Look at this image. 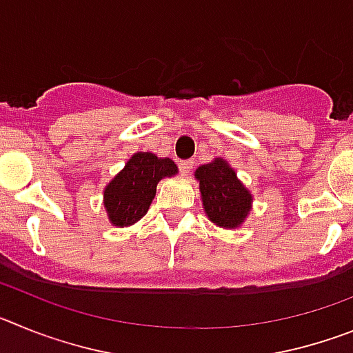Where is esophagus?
Here are the masks:
<instances>
[{
	"label": "esophagus",
	"mask_w": 353,
	"mask_h": 353,
	"mask_svg": "<svg viewBox=\"0 0 353 353\" xmlns=\"http://www.w3.org/2000/svg\"><path fill=\"white\" fill-rule=\"evenodd\" d=\"M192 166H194V162L192 161H180L179 162V170L182 174H189L192 171Z\"/></svg>",
	"instance_id": "obj_1"
}]
</instances>
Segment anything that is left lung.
Here are the masks:
<instances>
[{"instance_id":"1","label":"left lung","mask_w":353,"mask_h":353,"mask_svg":"<svg viewBox=\"0 0 353 353\" xmlns=\"http://www.w3.org/2000/svg\"><path fill=\"white\" fill-rule=\"evenodd\" d=\"M196 179L199 180L203 208L212 223L223 228H236L245 219L251 208V194L226 161L217 159L199 166Z\"/></svg>"}]
</instances>
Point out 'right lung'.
Returning <instances> with one entry per match:
<instances>
[{
  "label": "right lung",
  "instance_id": "obj_1",
  "mask_svg": "<svg viewBox=\"0 0 353 353\" xmlns=\"http://www.w3.org/2000/svg\"><path fill=\"white\" fill-rule=\"evenodd\" d=\"M176 164L148 152L134 154L104 191V207L114 226H130L148 212L159 180L173 176Z\"/></svg>",
  "mask_w": 353,
  "mask_h": 353
}]
</instances>
